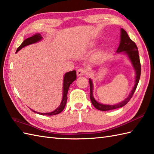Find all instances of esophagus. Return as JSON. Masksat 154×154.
I'll list each match as a JSON object with an SVG mask.
<instances>
[{"mask_svg": "<svg viewBox=\"0 0 154 154\" xmlns=\"http://www.w3.org/2000/svg\"><path fill=\"white\" fill-rule=\"evenodd\" d=\"M85 73H86V70L83 68H80V69H77V76H79V77L83 76V75H84Z\"/></svg>", "mask_w": 154, "mask_h": 154, "instance_id": "obj_1", "label": "esophagus"}]
</instances>
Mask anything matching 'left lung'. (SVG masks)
Wrapping results in <instances>:
<instances>
[{
    "mask_svg": "<svg viewBox=\"0 0 154 154\" xmlns=\"http://www.w3.org/2000/svg\"><path fill=\"white\" fill-rule=\"evenodd\" d=\"M117 54H125L129 60L131 62L134 69L135 71L136 77H135V83L134 85L131 92L129 95L127 97L126 99L122 100V102L117 103L115 104H105L100 103L94 99L93 97V81L89 79L90 84V99L93 105L97 109L102 111L111 110L114 109H119V108L122 107L129 102V100L133 96L136 87L138 86L139 82L140 74H141V65H140V57L138 54V50L137 45L131 39H130L128 35L127 32L124 30L123 28L120 29V41L119 46L116 50Z\"/></svg>",
    "mask_w": 154,
    "mask_h": 154,
    "instance_id": "8db88e82",
    "label": "left lung"
}]
</instances>
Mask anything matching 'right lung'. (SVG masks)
I'll use <instances>...</instances> for the list:
<instances>
[{
	"label": "right lung",
	"instance_id": "right-lung-1",
	"mask_svg": "<svg viewBox=\"0 0 154 154\" xmlns=\"http://www.w3.org/2000/svg\"><path fill=\"white\" fill-rule=\"evenodd\" d=\"M42 35L40 34H36L34 35L33 36H32L30 38H28L27 39L22 42L21 45L18 48L17 50H16V53H17L18 51L21 50L22 48H24L26 46V45H30V44H33L35 43H37V42H40L42 40ZM77 78V75H76V71H69L67 72L64 75L63 77V97H62V100L61 102L56 109L54 110V111L50 112H46V113H42V112H36V111L32 110L34 112H35L39 114H41V115H46V116H53L55 115V114H60L62 110L64 109V108L66 105V103H67V93H68V90L69 88L70 87V85L72 84V83Z\"/></svg>",
	"mask_w": 154,
	"mask_h": 154
}]
</instances>
